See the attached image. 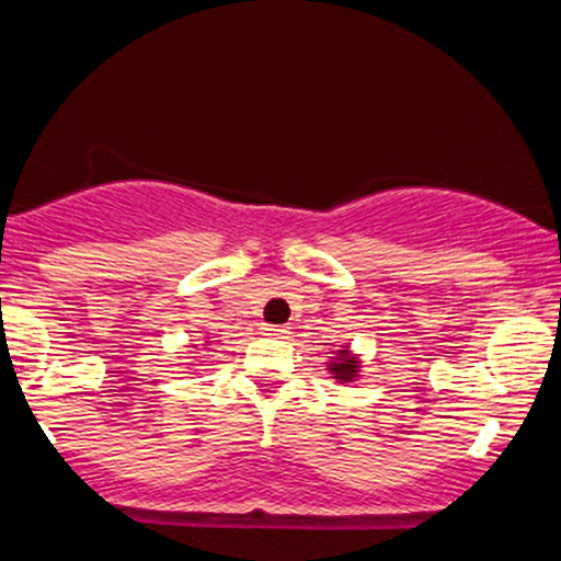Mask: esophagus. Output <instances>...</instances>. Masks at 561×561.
<instances>
[{"label":"esophagus","instance_id":"esophagus-1","mask_svg":"<svg viewBox=\"0 0 561 561\" xmlns=\"http://www.w3.org/2000/svg\"><path fill=\"white\" fill-rule=\"evenodd\" d=\"M263 332L272 334V337H287V327H274V324H266V327H263Z\"/></svg>","mask_w":561,"mask_h":561}]
</instances>
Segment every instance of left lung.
Returning <instances> with one entry per match:
<instances>
[{
  "label": "left lung",
  "mask_w": 561,
  "mask_h": 561,
  "mask_svg": "<svg viewBox=\"0 0 561 561\" xmlns=\"http://www.w3.org/2000/svg\"><path fill=\"white\" fill-rule=\"evenodd\" d=\"M330 375L332 379H337L340 385L353 382V379L362 377V362H358V356L351 347L340 345L337 351H334V356H330Z\"/></svg>",
  "instance_id": "1"
}]
</instances>
